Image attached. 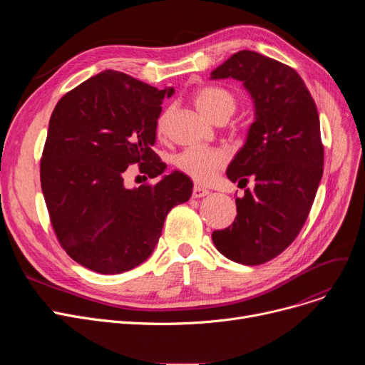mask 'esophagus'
<instances>
[{
    "label": "esophagus",
    "mask_w": 365,
    "mask_h": 365,
    "mask_svg": "<svg viewBox=\"0 0 365 365\" xmlns=\"http://www.w3.org/2000/svg\"><path fill=\"white\" fill-rule=\"evenodd\" d=\"M210 192H208V189H204V187H201V186H194V189H192V197L194 198H202V197H207Z\"/></svg>",
    "instance_id": "obj_1"
}]
</instances>
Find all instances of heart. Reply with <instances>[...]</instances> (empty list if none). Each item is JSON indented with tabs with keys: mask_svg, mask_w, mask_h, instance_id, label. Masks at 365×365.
<instances>
[{
	"mask_svg": "<svg viewBox=\"0 0 365 365\" xmlns=\"http://www.w3.org/2000/svg\"><path fill=\"white\" fill-rule=\"evenodd\" d=\"M194 103L198 110L208 120L215 121L220 115L229 118L235 110L237 102L234 96L220 87H202L195 91ZM168 124V112H164L157 124L160 136H164ZM226 163L225 153L219 149L207 148H189L180 152L175 160L176 167L200 183H208L212 180L219 168Z\"/></svg>",
	"mask_w": 365,
	"mask_h": 365,
	"instance_id": "b5f03b06",
	"label": "heart"
}]
</instances>
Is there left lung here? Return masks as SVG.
<instances>
[{
  "instance_id": "1",
  "label": "left lung",
  "mask_w": 365,
  "mask_h": 365,
  "mask_svg": "<svg viewBox=\"0 0 365 365\" xmlns=\"http://www.w3.org/2000/svg\"><path fill=\"white\" fill-rule=\"evenodd\" d=\"M212 80L242 83L255 103V123L226 176L245 187L234 223L215 231L217 250L241 264H262L289 247L311 212L322 178L324 146L312 96L290 66L241 50L217 66Z\"/></svg>"
}]
</instances>
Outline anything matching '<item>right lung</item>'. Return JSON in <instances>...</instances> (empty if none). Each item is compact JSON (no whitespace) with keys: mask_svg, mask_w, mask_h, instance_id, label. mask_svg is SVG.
Returning <instances> with one entry per match:
<instances>
[{"mask_svg":"<svg viewBox=\"0 0 365 365\" xmlns=\"http://www.w3.org/2000/svg\"><path fill=\"white\" fill-rule=\"evenodd\" d=\"M158 90L118 71H103L57 102L41 158V189L63 250L99 274H121L155 248L170 210L192 195V180L167 168L152 146ZM138 163L155 185L128 190L123 173Z\"/></svg>","mask_w":365,"mask_h":365,"instance_id":"add662e5","label":"right lung"}]
</instances>
